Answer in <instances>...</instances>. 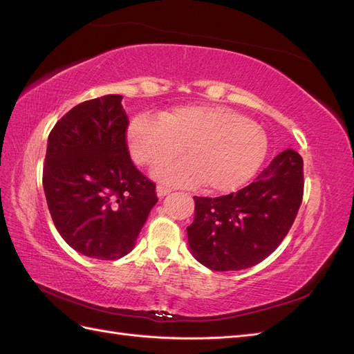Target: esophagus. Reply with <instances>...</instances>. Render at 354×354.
<instances>
[{
  "label": "esophagus",
  "instance_id": "obj_1",
  "mask_svg": "<svg viewBox=\"0 0 354 354\" xmlns=\"http://www.w3.org/2000/svg\"><path fill=\"white\" fill-rule=\"evenodd\" d=\"M171 190L169 187H167V186H162V185H159L158 187H156V195L159 196V198H164V196H167L168 194H171Z\"/></svg>",
  "mask_w": 354,
  "mask_h": 354
}]
</instances>
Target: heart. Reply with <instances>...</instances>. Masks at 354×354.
<instances>
[{"instance_id": "b5f03b06", "label": "heart", "mask_w": 354, "mask_h": 354, "mask_svg": "<svg viewBox=\"0 0 354 354\" xmlns=\"http://www.w3.org/2000/svg\"><path fill=\"white\" fill-rule=\"evenodd\" d=\"M127 143L134 162L155 167L178 153L189 156L159 165L155 176L168 183L227 194L260 168L269 140L260 125L226 106L181 104L153 115H138L128 125Z\"/></svg>"}]
</instances>
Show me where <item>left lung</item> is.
Returning <instances> with one entry per match:
<instances>
[{
	"mask_svg": "<svg viewBox=\"0 0 354 354\" xmlns=\"http://www.w3.org/2000/svg\"><path fill=\"white\" fill-rule=\"evenodd\" d=\"M303 192V158L286 149L236 194L195 196V220L187 227L192 254L217 272L259 264L291 229Z\"/></svg>",
	"mask_w": 354,
	"mask_h": 354,
	"instance_id": "obj_1",
	"label": "left lung"
}]
</instances>
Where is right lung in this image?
<instances>
[{
  "instance_id": "right-lung-1",
  "label": "right lung",
  "mask_w": 354,
  "mask_h": 354,
  "mask_svg": "<svg viewBox=\"0 0 354 354\" xmlns=\"http://www.w3.org/2000/svg\"><path fill=\"white\" fill-rule=\"evenodd\" d=\"M122 95L82 102L53 127L42 186L60 236L95 260L130 252L156 186L136 168L127 146L128 118Z\"/></svg>"
}]
</instances>
